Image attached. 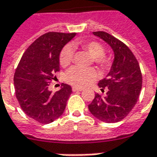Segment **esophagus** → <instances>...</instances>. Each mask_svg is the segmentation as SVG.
Wrapping results in <instances>:
<instances>
[{"label": "esophagus", "instance_id": "1", "mask_svg": "<svg viewBox=\"0 0 157 157\" xmlns=\"http://www.w3.org/2000/svg\"><path fill=\"white\" fill-rule=\"evenodd\" d=\"M72 91L73 92H77V91H82V88L78 87H72Z\"/></svg>", "mask_w": 157, "mask_h": 157}]
</instances>
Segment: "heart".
I'll list each match as a JSON object with an SVG mask.
<instances>
[{"label":"heart","instance_id":"b5f03b06","mask_svg":"<svg viewBox=\"0 0 157 157\" xmlns=\"http://www.w3.org/2000/svg\"><path fill=\"white\" fill-rule=\"evenodd\" d=\"M75 46H80L83 50L87 52L93 57V61L99 67L102 69H106L110 66L111 59L105 55V48L101 43L97 41H78L75 43ZM73 50L70 45H65L62 49L59 55V63L62 67H67L73 59ZM97 77L95 70L89 69H83L77 66L72 67L69 70L65 75L67 82L77 87H85L87 84L92 82Z\"/></svg>","mask_w":157,"mask_h":157}]
</instances>
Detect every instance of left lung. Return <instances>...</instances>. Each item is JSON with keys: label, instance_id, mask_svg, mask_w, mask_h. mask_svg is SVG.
Segmentation results:
<instances>
[{"label": "left lung", "instance_id": "8db88e82", "mask_svg": "<svg viewBox=\"0 0 157 157\" xmlns=\"http://www.w3.org/2000/svg\"><path fill=\"white\" fill-rule=\"evenodd\" d=\"M114 52V60L106 77L98 83L101 91L107 88L106 95L96 94L88 105L95 118L105 123H116L124 119L137 104L141 92L143 77L136 56L122 41L105 32H94Z\"/></svg>", "mask_w": 157, "mask_h": 157}]
</instances>
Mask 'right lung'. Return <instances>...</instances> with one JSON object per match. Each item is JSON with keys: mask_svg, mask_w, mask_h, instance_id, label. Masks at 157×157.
Returning a JSON list of instances; mask_svg holds the SVG:
<instances>
[{"mask_svg": "<svg viewBox=\"0 0 157 157\" xmlns=\"http://www.w3.org/2000/svg\"><path fill=\"white\" fill-rule=\"evenodd\" d=\"M75 33L50 32L37 38L20 59L13 76L15 95L25 114L40 124H49L63 113L72 93L63 83L56 93L48 89L60 70L59 55Z\"/></svg>", "mask_w": 157, "mask_h": 157, "instance_id": "obj_1", "label": "right lung"}]
</instances>
